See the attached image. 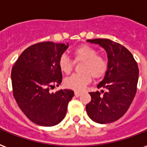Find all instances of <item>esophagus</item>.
I'll return each mask as SVG.
<instances>
[{
	"instance_id": "34e87169",
	"label": "esophagus",
	"mask_w": 147,
	"mask_h": 147,
	"mask_svg": "<svg viewBox=\"0 0 147 147\" xmlns=\"http://www.w3.org/2000/svg\"><path fill=\"white\" fill-rule=\"evenodd\" d=\"M81 95H82V93H80V92H77V91L75 92V96H76V97H79V96H80Z\"/></svg>"
}]
</instances>
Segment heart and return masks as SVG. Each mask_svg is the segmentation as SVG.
Wrapping results in <instances>:
<instances>
[{"mask_svg":"<svg viewBox=\"0 0 147 147\" xmlns=\"http://www.w3.org/2000/svg\"><path fill=\"white\" fill-rule=\"evenodd\" d=\"M72 54L75 61H82L80 65L81 73L71 75L65 79V86L68 89L81 91L94 79H100L106 74L107 63L104 57L97 55V52L92 47L86 44L80 45L73 50ZM73 61L66 55L62 54L58 59V66L61 71L69 74L73 68Z\"/></svg>","mask_w":147,"mask_h":147,"instance_id":"b5f03b06","label":"heart"}]
</instances>
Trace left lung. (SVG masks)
<instances>
[{
  "label": "left lung",
  "mask_w": 147,
  "mask_h": 147,
  "mask_svg": "<svg viewBox=\"0 0 147 147\" xmlns=\"http://www.w3.org/2000/svg\"><path fill=\"white\" fill-rule=\"evenodd\" d=\"M87 42L102 47L108 62L107 72L97 85L107 91L90 93L91 101L86 106V112L96 123H111L125 114L134 99L139 79L137 63L128 49L112 40L93 39Z\"/></svg>",
  "instance_id": "obj_1"
}]
</instances>
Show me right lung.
Here are the masks:
<instances>
[{
	"label": "right lung",
	"mask_w": 147,
	"mask_h": 147,
	"mask_svg": "<svg viewBox=\"0 0 147 147\" xmlns=\"http://www.w3.org/2000/svg\"><path fill=\"white\" fill-rule=\"evenodd\" d=\"M68 47V43H36L22 53L11 69L14 97L25 115L39 125L59 124L73 97L71 90L50 92L61 83L58 59Z\"/></svg>",
	"instance_id": "add662e5"
}]
</instances>
